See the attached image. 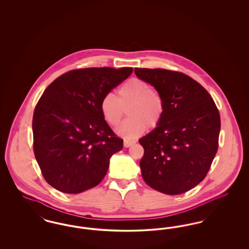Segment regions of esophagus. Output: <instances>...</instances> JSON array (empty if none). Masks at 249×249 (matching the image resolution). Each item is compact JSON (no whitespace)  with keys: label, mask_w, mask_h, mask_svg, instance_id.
<instances>
[{"label":"esophagus","mask_w":249,"mask_h":249,"mask_svg":"<svg viewBox=\"0 0 249 249\" xmlns=\"http://www.w3.org/2000/svg\"><path fill=\"white\" fill-rule=\"evenodd\" d=\"M134 143H135V141H131V140H129V139H124V146L125 147H130Z\"/></svg>","instance_id":"esophagus-1"}]
</instances>
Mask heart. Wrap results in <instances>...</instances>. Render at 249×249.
I'll return each mask as SVG.
<instances>
[{
    "label": "heart",
    "instance_id": "obj_1",
    "mask_svg": "<svg viewBox=\"0 0 249 249\" xmlns=\"http://www.w3.org/2000/svg\"><path fill=\"white\" fill-rule=\"evenodd\" d=\"M165 109L162 95L136 77L121 85L117 98L107 94L100 103L101 113L112 127L119 126L127 111L129 119L120 125L118 132L128 138L141 135L146 128L157 129L164 118Z\"/></svg>",
    "mask_w": 249,
    "mask_h": 249
}]
</instances>
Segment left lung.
Masks as SVG:
<instances>
[{
	"label": "left lung",
	"mask_w": 249,
	"mask_h": 249,
	"mask_svg": "<svg viewBox=\"0 0 249 249\" xmlns=\"http://www.w3.org/2000/svg\"><path fill=\"white\" fill-rule=\"evenodd\" d=\"M165 101L160 125L139 140L144 153V182L160 192L178 195L206 177L218 148L220 116L211 95L190 76L166 69L135 68Z\"/></svg>",
	"instance_id": "1"
}]
</instances>
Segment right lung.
Returning a JSON list of instances; mask_svg holds the SVG:
<instances>
[{
  "instance_id": "obj_1",
  "label": "right lung",
  "mask_w": 249,
  "mask_h": 249,
  "mask_svg": "<svg viewBox=\"0 0 249 249\" xmlns=\"http://www.w3.org/2000/svg\"><path fill=\"white\" fill-rule=\"evenodd\" d=\"M132 70L75 69L46 89L34 113V152L51 187L76 194L94 188L106 177L109 160L122 149L123 140L104 119L100 103Z\"/></svg>"
}]
</instances>
